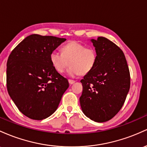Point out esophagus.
Here are the masks:
<instances>
[{"label":"esophagus","mask_w":147,"mask_h":147,"mask_svg":"<svg viewBox=\"0 0 147 147\" xmlns=\"http://www.w3.org/2000/svg\"><path fill=\"white\" fill-rule=\"evenodd\" d=\"M75 82H76L75 80H70V79H69V84H70V85H72V84H74Z\"/></svg>","instance_id":"1"}]
</instances>
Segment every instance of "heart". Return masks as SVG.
<instances>
[{
  "label": "heart",
  "instance_id": "1",
  "mask_svg": "<svg viewBox=\"0 0 147 147\" xmlns=\"http://www.w3.org/2000/svg\"><path fill=\"white\" fill-rule=\"evenodd\" d=\"M97 60L98 53L94 48L87 47L76 41L63 46L62 53L53 51L50 54L51 62L58 73H62L69 65L71 66L67 71L71 77L88 74L95 67Z\"/></svg>",
  "mask_w": 147,
  "mask_h": 147
}]
</instances>
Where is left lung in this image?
Returning <instances> with one entry per match:
<instances>
[{"label":"left lung","mask_w":147,"mask_h":147,"mask_svg":"<svg viewBox=\"0 0 147 147\" xmlns=\"http://www.w3.org/2000/svg\"><path fill=\"white\" fill-rule=\"evenodd\" d=\"M98 53L95 67L80 80L82 110L96 122L113 118L122 108L131 85L130 71L121 49L103 37L92 39Z\"/></svg>","instance_id":"8db88e82"}]
</instances>
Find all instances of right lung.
<instances>
[{
    "label": "right lung",
    "mask_w": 147,
    "mask_h": 147,
    "mask_svg": "<svg viewBox=\"0 0 147 147\" xmlns=\"http://www.w3.org/2000/svg\"><path fill=\"white\" fill-rule=\"evenodd\" d=\"M66 40L31 34L14 48L7 62V89L25 116L34 120L49 117L57 110L69 85L55 70L50 54Z\"/></svg>",
    "instance_id": "right-lung-1"
}]
</instances>
